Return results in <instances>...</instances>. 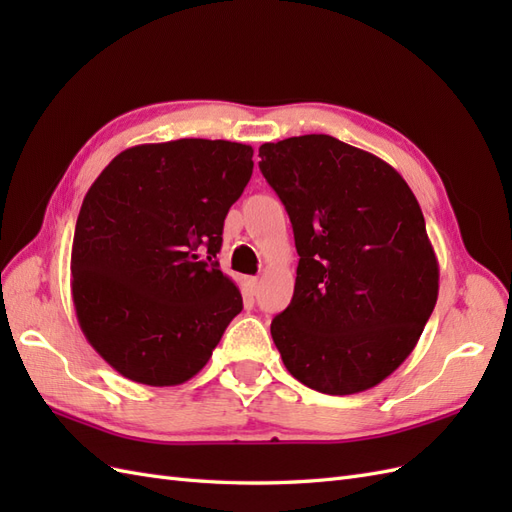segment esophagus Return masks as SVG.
Instances as JSON below:
<instances>
[{"mask_svg":"<svg viewBox=\"0 0 512 512\" xmlns=\"http://www.w3.org/2000/svg\"><path fill=\"white\" fill-rule=\"evenodd\" d=\"M247 286H250L252 294H256L258 288H260V280H258V277H250V280H247Z\"/></svg>","mask_w":512,"mask_h":512,"instance_id":"esophagus-1","label":"esophagus"}]
</instances>
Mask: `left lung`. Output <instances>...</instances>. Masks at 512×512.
I'll return each instance as SVG.
<instances>
[{"instance_id": "obj_1", "label": "left lung", "mask_w": 512, "mask_h": 512, "mask_svg": "<svg viewBox=\"0 0 512 512\" xmlns=\"http://www.w3.org/2000/svg\"><path fill=\"white\" fill-rule=\"evenodd\" d=\"M258 156L299 254L273 342L309 389L367 391L408 359L438 301L418 200L391 164L329 134L265 143Z\"/></svg>"}]
</instances>
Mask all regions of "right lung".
I'll return each instance as SVG.
<instances>
[{"instance_id":"right-lung-1","label":"right lung","mask_w":512,"mask_h":512,"mask_svg":"<svg viewBox=\"0 0 512 512\" xmlns=\"http://www.w3.org/2000/svg\"><path fill=\"white\" fill-rule=\"evenodd\" d=\"M252 156L207 138L136 145L91 183L72 241V301L87 342L123 378L188 382L243 309L215 256Z\"/></svg>"}]
</instances>
